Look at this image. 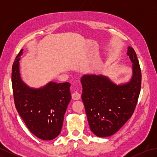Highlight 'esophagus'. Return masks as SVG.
<instances>
[{"label":"esophagus","mask_w":157,"mask_h":157,"mask_svg":"<svg viewBox=\"0 0 157 157\" xmlns=\"http://www.w3.org/2000/svg\"><path fill=\"white\" fill-rule=\"evenodd\" d=\"M80 96H81V95L77 92H75L72 94V98L74 100H78V99H80Z\"/></svg>","instance_id":"obj_1"}]
</instances>
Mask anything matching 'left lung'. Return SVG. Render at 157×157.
<instances>
[{"label": "left lung", "instance_id": "obj_1", "mask_svg": "<svg viewBox=\"0 0 157 157\" xmlns=\"http://www.w3.org/2000/svg\"><path fill=\"white\" fill-rule=\"evenodd\" d=\"M132 62L129 82L117 85L106 76L84 75L80 82L82 99L90 130L98 137L113 135L132 117L140 93L141 73L134 50L128 46Z\"/></svg>", "mask_w": 157, "mask_h": 157}]
</instances>
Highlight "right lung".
<instances>
[{"mask_svg": "<svg viewBox=\"0 0 157 157\" xmlns=\"http://www.w3.org/2000/svg\"><path fill=\"white\" fill-rule=\"evenodd\" d=\"M12 66V83L16 108L32 134L43 140L58 136L63 126L64 115L71 99L69 82H50L40 88L28 86L21 78L20 56Z\"/></svg>", "mask_w": 157, "mask_h": 157, "instance_id": "1", "label": "right lung"}]
</instances>
